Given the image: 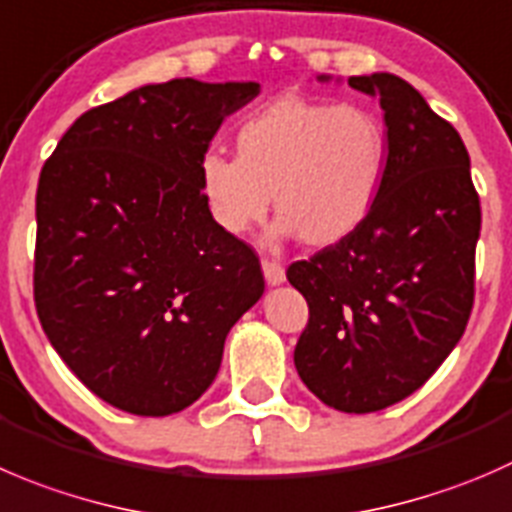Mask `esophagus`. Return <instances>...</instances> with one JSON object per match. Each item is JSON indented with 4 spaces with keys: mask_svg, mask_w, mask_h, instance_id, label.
<instances>
[{
    "mask_svg": "<svg viewBox=\"0 0 512 512\" xmlns=\"http://www.w3.org/2000/svg\"><path fill=\"white\" fill-rule=\"evenodd\" d=\"M262 272H265V280L267 285H282L285 282V267L280 262H272V260H262Z\"/></svg>",
    "mask_w": 512,
    "mask_h": 512,
    "instance_id": "34e87169",
    "label": "esophagus"
}]
</instances>
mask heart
<instances>
[{
    "instance_id": "obj_1",
    "label": "heart",
    "mask_w": 512,
    "mask_h": 512,
    "mask_svg": "<svg viewBox=\"0 0 512 512\" xmlns=\"http://www.w3.org/2000/svg\"><path fill=\"white\" fill-rule=\"evenodd\" d=\"M237 157L207 152L197 190L220 232L260 225L275 195L280 222L267 245L300 235L327 247L360 230L388 170V130L362 104L282 97L237 127Z\"/></svg>"
}]
</instances>
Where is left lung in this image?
Wrapping results in <instances>:
<instances>
[{"label":"left lung","instance_id":"1","mask_svg":"<svg viewBox=\"0 0 512 512\" xmlns=\"http://www.w3.org/2000/svg\"><path fill=\"white\" fill-rule=\"evenodd\" d=\"M347 84L380 99L385 180L360 230L290 265L287 280L310 307L297 375L325 405L362 415L423 388L463 337L480 200L463 140L413 84L390 72Z\"/></svg>","mask_w":512,"mask_h":512}]
</instances>
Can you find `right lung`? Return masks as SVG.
<instances>
[{"label": "right lung", "mask_w": 512, "mask_h": 512, "mask_svg": "<svg viewBox=\"0 0 512 512\" xmlns=\"http://www.w3.org/2000/svg\"><path fill=\"white\" fill-rule=\"evenodd\" d=\"M257 82L170 79L84 112L42 167L34 302L97 398L145 418L212 385L225 337L265 292L260 260L210 220L197 165Z\"/></svg>", "instance_id": "add662e5"}]
</instances>
